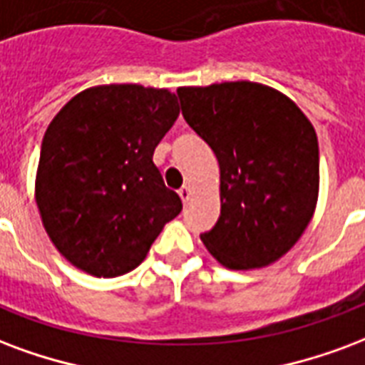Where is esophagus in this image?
I'll return each instance as SVG.
<instances>
[{"mask_svg":"<svg viewBox=\"0 0 365 365\" xmlns=\"http://www.w3.org/2000/svg\"><path fill=\"white\" fill-rule=\"evenodd\" d=\"M178 193H180V197H182L183 203H187V201L191 199V187H190V185H183L182 190L178 191Z\"/></svg>","mask_w":365,"mask_h":365,"instance_id":"34e87169","label":"esophagus"}]
</instances>
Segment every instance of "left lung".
<instances>
[{"label":"left lung","instance_id":"left-lung-1","mask_svg":"<svg viewBox=\"0 0 365 365\" xmlns=\"http://www.w3.org/2000/svg\"><path fill=\"white\" fill-rule=\"evenodd\" d=\"M182 114L220 166V217L201 242L232 271L272 265L309 226L319 197L312 121L272 86H180Z\"/></svg>","mask_w":365,"mask_h":365}]
</instances>
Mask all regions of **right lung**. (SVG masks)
Here are the masks:
<instances>
[{"mask_svg":"<svg viewBox=\"0 0 365 365\" xmlns=\"http://www.w3.org/2000/svg\"><path fill=\"white\" fill-rule=\"evenodd\" d=\"M180 114L168 88L98 85L75 94L42 139L34 201L50 242L79 271L114 279L182 212L153 162Z\"/></svg>","mask_w":365,"mask_h":365,"instance_id":"right-lung-1","label":"right lung"}]
</instances>
